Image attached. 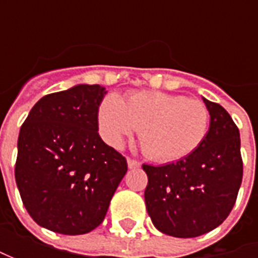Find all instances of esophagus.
Returning <instances> with one entry per match:
<instances>
[{"label":"esophagus","mask_w":258,"mask_h":258,"mask_svg":"<svg viewBox=\"0 0 258 258\" xmlns=\"http://www.w3.org/2000/svg\"><path fill=\"white\" fill-rule=\"evenodd\" d=\"M127 166H129V169H136V168L141 166V164L138 161H135V159H127Z\"/></svg>","instance_id":"34e87169"}]
</instances>
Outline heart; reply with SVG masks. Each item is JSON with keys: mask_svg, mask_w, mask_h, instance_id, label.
I'll list each match as a JSON object with an SVG mask.
<instances>
[{"mask_svg": "<svg viewBox=\"0 0 258 258\" xmlns=\"http://www.w3.org/2000/svg\"><path fill=\"white\" fill-rule=\"evenodd\" d=\"M104 141L120 148L139 129V142L146 156L171 162L191 155L208 132L210 112L195 99L164 92H138L120 100L107 96L97 112Z\"/></svg>", "mask_w": 258, "mask_h": 258, "instance_id": "obj_1", "label": "heart"}]
</instances>
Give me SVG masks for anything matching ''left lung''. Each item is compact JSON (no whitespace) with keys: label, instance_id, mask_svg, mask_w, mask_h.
Returning a JSON list of instances; mask_svg holds the SVG:
<instances>
[{"label":"left lung","instance_id":"8db88e82","mask_svg":"<svg viewBox=\"0 0 258 258\" xmlns=\"http://www.w3.org/2000/svg\"><path fill=\"white\" fill-rule=\"evenodd\" d=\"M203 100L210 127L197 151L176 162L142 166L152 223L161 233L179 238L203 235L223 224L243 179L238 127L221 104Z\"/></svg>","mask_w":258,"mask_h":258}]
</instances>
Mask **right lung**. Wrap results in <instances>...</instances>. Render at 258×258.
I'll return each instance as SVG.
<instances>
[{"label":"right lung","instance_id":"right-lung-1","mask_svg":"<svg viewBox=\"0 0 258 258\" xmlns=\"http://www.w3.org/2000/svg\"><path fill=\"white\" fill-rule=\"evenodd\" d=\"M106 87L76 85L33 106L18 135L15 182L31 218L66 235L104 220L127 164L99 136Z\"/></svg>","mask_w":258,"mask_h":258}]
</instances>
